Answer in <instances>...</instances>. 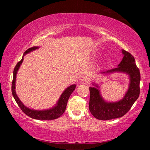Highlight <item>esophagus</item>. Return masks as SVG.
Here are the masks:
<instances>
[{
  "label": "esophagus",
  "instance_id": "esophagus-1",
  "mask_svg": "<svg viewBox=\"0 0 150 150\" xmlns=\"http://www.w3.org/2000/svg\"><path fill=\"white\" fill-rule=\"evenodd\" d=\"M88 82H89V79L87 77H83L80 80V83H81V84H83V85H87V83H88Z\"/></svg>",
  "mask_w": 150,
  "mask_h": 150
}]
</instances>
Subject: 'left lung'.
I'll return each mask as SVG.
<instances>
[{"mask_svg": "<svg viewBox=\"0 0 150 150\" xmlns=\"http://www.w3.org/2000/svg\"><path fill=\"white\" fill-rule=\"evenodd\" d=\"M124 57L118 67L115 69L101 72L100 74L108 75L115 73H125L129 77L128 90L124 97L116 102H107L101 95L100 87L93 83L89 87V110L94 117L98 120H108L123 116L131 108L139 95L140 73L136 65L135 59L130 53L122 50Z\"/></svg>", "mask_w": 150, "mask_h": 150, "instance_id": "obj_1", "label": "left lung"}]
</instances>
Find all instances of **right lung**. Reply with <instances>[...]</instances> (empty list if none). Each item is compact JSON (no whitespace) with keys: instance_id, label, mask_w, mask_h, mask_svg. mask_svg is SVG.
Returning <instances> with one entry per match:
<instances>
[{"instance_id":"1","label":"right lung","mask_w":150,"mask_h":150,"mask_svg":"<svg viewBox=\"0 0 150 150\" xmlns=\"http://www.w3.org/2000/svg\"><path fill=\"white\" fill-rule=\"evenodd\" d=\"M40 47L34 46L29 48L27 50L22 56V59L17 63V65L15 67L13 72V80H12V93L14 98L17 103L18 105L21 108V110L24 112L25 115L30 116V118L36 119V120H54V119L58 118L60 117L65 110L66 106H67V101L69 99L70 95L73 92V91L75 89L76 85H71L69 87L66 88L65 91L61 95L59 100L55 104L54 107L51 108L50 109H46V110H34V109L30 108L27 106H25L23 103L20 100L18 96L16 95V75L18 71L20 65H22V62L24 60V57L25 55H26L28 53L33 52L35 50L38 49Z\"/></svg>"}]
</instances>
